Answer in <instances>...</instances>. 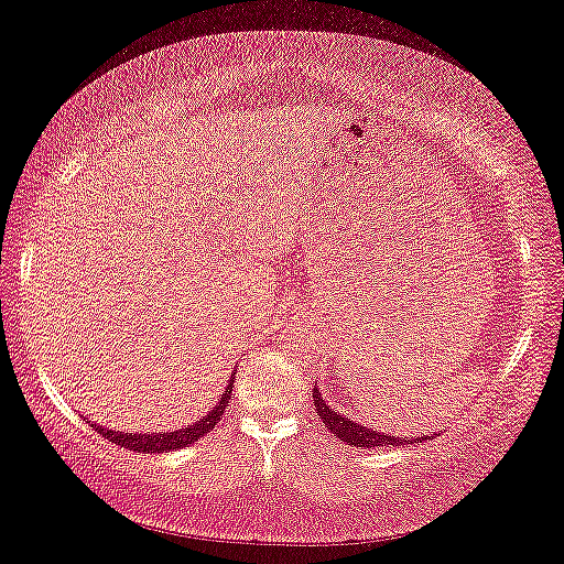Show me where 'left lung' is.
I'll return each mask as SVG.
<instances>
[{
  "label": "left lung",
  "mask_w": 564,
  "mask_h": 564,
  "mask_svg": "<svg viewBox=\"0 0 564 564\" xmlns=\"http://www.w3.org/2000/svg\"><path fill=\"white\" fill-rule=\"evenodd\" d=\"M313 403H316V410L323 423H326L328 431L340 437L343 443L348 445H356V447H383V445H405V443H413L408 441V437H395V435H386V433H378V431H370V427L366 425H358L356 420L346 417V413L343 410H336L326 405V398L321 395L318 388H313ZM415 441H420V437H415ZM423 441H433V435L423 437ZM420 441V443H423Z\"/></svg>",
  "instance_id": "8db88e82"
}]
</instances>
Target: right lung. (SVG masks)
I'll list each match as a JSON object with an SVG mask.
<instances>
[{
	"instance_id": "add662e5",
	"label": "right lung",
	"mask_w": 564,
	"mask_h": 564,
	"mask_svg": "<svg viewBox=\"0 0 564 564\" xmlns=\"http://www.w3.org/2000/svg\"><path fill=\"white\" fill-rule=\"evenodd\" d=\"M231 388H234V373H231V380H228L221 400H218L214 410H208V413L202 420H198V423L178 427V431H171V433H121V431H109V427H101L97 423H91V427L101 437H107L109 443H117V445L127 447V451H133V453L178 451V447H188L191 443H196L198 437H204L208 431H214V425L226 413L228 400H231Z\"/></svg>"
}]
</instances>
